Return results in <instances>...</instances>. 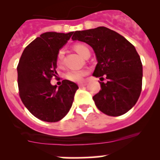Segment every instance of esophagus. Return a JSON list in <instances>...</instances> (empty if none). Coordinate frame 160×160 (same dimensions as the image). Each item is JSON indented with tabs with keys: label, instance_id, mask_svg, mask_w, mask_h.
Masks as SVG:
<instances>
[{
	"label": "esophagus",
	"instance_id": "34e87169",
	"mask_svg": "<svg viewBox=\"0 0 160 160\" xmlns=\"http://www.w3.org/2000/svg\"><path fill=\"white\" fill-rule=\"evenodd\" d=\"M87 85L86 83H78V86L80 87V88H83V87H85Z\"/></svg>",
	"mask_w": 160,
	"mask_h": 160
}]
</instances>
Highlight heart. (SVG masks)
I'll list each match as a JSON object with an SVG mask.
<instances>
[{"label":"heart","mask_w":160,"mask_h":160,"mask_svg":"<svg viewBox=\"0 0 160 160\" xmlns=\"http://www.w3.org/2000/svg\"><path fill=\"white\" fill-rule=\"evenodd\" d=\"M73 49L77 53L80 55L82 57L84 58V56L90 52V50L85 45L81 44V43H77L73 46ZM64 58V52L62 49H59L56 54V64L58 66H61L62 63ZM88 70H71L67 71L65 74V78L67 80H70L71 82H75V83H79L83 80V77L88 74Z\"/></svg>","instance_id":"1"}]
</instances>
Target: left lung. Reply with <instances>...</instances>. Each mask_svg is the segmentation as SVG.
I'll use <instances>...</instances> for the list:
<instances>
[{
	"label": "left lung",
	"mask_w": 160,
	"mask_h": 160,
	"mask_svg": "<svg viewBox=\"0 0 160 160\" xmlns=\"http://www.w3.org/2000/svg\"><path fill=\"white\" fill-rule=\"evenodd\" d=\"M90 45L98 64L93 75L104 79L101 90L93 97L97 108L109 116L125 114L136 104L142 91V64L135 46L106 27L77 31L72 36Z\"/></svg>",
	"instance_id": "8db88e82"
}]
</instances>
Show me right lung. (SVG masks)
<instances>
[{"label":"right lung","mask_w":160,"mask_h":160,"mask_svg":"<svg viewBox=\"0 0 160 160\" xmlns=\"http://www.w3.org/2000/svg\"><path fill=\"white\" fill-rule=\"evenodd\" d=\"M73 32H46L26 46L18 65L19 96L24 105L37 118L56 122L67 115L72 106L78 86L63 80L52 86L56 73V54Z\"/></svg>","instance_id":"add662e5"}]
</instances>
